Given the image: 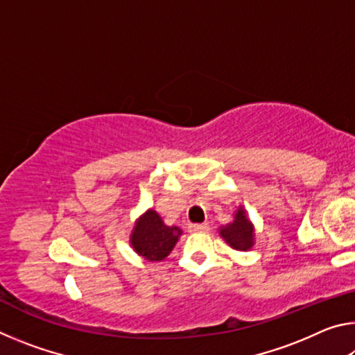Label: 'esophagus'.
Here are the masks:
<instances>
[{
	"mask_svg": "<svg viewBox=\"0 0 355 355\" xmlns=\"http://www.w3.org/2000/svg\"><path fill=\"white\" fill-rule=\"evenodd\" d=\"M208 230V224H191L189 225V232L194 233H200V232H207Z\"/></svg>",
	"mask_w": 355,
	"mask_h": 355,
	"instance_id": "esophagus-1",
	"label": "esophagus"
}]
</instances>
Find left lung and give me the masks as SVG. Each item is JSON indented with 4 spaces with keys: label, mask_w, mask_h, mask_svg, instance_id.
<instances>
[{
    "label": "left lung",
    "mask_w": 355,
    "mask_h": 355,
    "mask_svg": "<svg viewBox=\"0 0 355 355\" xmlns=\"http://www.w3.org/2000/svg\"><path fill=\"white\" fill-rule=\"evenodd\" d=\"M220 236L236 250H248L254 244V228L249 219L245 218V211L239 208L235 214V220L227 227L220 228Z\"/></svg>",
    "instance_id": "1"
}]
</instances>
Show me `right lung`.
<instances>
[{"label":"right lung","mask_w":355,"mask_h":355,"mask_svg":"<svg viewBox=\"0 0 355 355\" xmlns=\"http://www.w3.org/2000/svg\"><path fill=\"white\" fill-rule=\"evenodd\" d=\"M180 235H182V230L178 227L164 225L159 214L150 209L137 220L133 235H131V244L144 258L150 261H158L171 254Z\"/></svg>","instance_id":"1"}]
</instances>
